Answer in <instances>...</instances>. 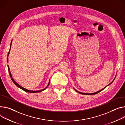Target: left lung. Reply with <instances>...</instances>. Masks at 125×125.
<instances>
[{"instance_id": "obj_1", "label": "left lung", "mask_w": 125, "mask_h": 125, "mask_svg": "<svg viewBox=\"0 0 125 125\" xmlns=\"http://www.w3.org/2000/svg\"><path fill=\"white\" fill-rule=\"evenodd\" d=\"M113 81H114V80H113V81H112V82H111V83H110V84H109L108 85H110V84H111V83H112V82H113ZM107 86H106V87H107ZM106 87H105L104 88H103V89H102V90H101L99 91H98V92H95V93H90H90H81V92H79L77 91H76H76H77V92H78L79 93H80V94H83V95H95V94H97V93H98L99 92H101V91H102V90H103V89H105V88Z\"/></svg>"}]
</instances>
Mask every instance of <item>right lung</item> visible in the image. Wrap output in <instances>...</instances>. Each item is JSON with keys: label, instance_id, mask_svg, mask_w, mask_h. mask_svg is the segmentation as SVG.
<instances>
[{"label": "right lung", "instance_id": "add662e5", "mask_svg": "<svg viewBox=\"0 0 125 125\" xmlns=\"http://www.w3.org/2000/svg\"><path fill=\"white\" fill-rule=\"evenodd\" d=\"M11 44H12V41H11V44H10V48H11ZM10 50H9V52H8V56L9 55V52H10ZM7 62H8V58H7ZM8 72H9V75H10V78H11V80H12V81H13V82L15 84V85H16L18 87H19V88H20V89H21L22 90H23V91H25V92H29V93H37V92H41V91H43V90H44L45 89H46V88L49 85V84H50V81H49V84H48V86H47V87H46V88H45V89H43V90H39V91H31V90H27V89H25V88H24L23 87H21L20 85H19V84H18L14 80H13V79L12 78V76H11V73H10V69H9V66H8Z\"/></svg>", "mask_w": 125, "mask_h": 125}]
</instances>
